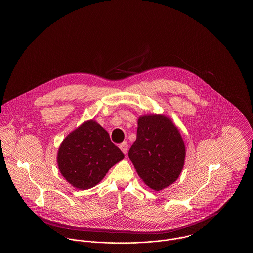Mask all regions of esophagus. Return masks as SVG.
<instances>
[{
    "label": "esophagus",
    "mask_w": 253,
    "mask_h": 253,
    "mask_svg": "<svg viewBox=\"0 0 253 253\" xmlns=\"http://www.w3.org/2000/svg\"><path fill=\"white\" fill-rule=\"evenodd\" d=\"M119 147H120V149L122 151V153H123V154H126V153H127V150H128V143H127L126 141H124V142L121 143V144L119 145Z\"/></svg>",
    "instance_id": "1"
}]
</instances>
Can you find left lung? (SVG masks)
<instances>
[{"instance_id":"obj_1","label":"left lung","mask_w":253,"mask_h":253,"mask_svg":"<svg viewBox=\"0 0 253 253\" xmlns=\"http://www.w3.org/2000/svg\"><path fill=\"white\" fill-rule=\"evenodd\" d=\"M128 155L139 177L158 192L178 178L186 149L170 119L163 115H145L137 121L136 140Z\"/></svg>"}]
</instances>
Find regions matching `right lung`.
Returning a JSON list of instances; mask_svg holds the SVG:
<instances>
[{"label": "right lung", "mask_w": 253, "mask_h": 253, "mask_svg": "<svg viewBox=\"0 0 253 253\" xmlns=\"http://www.w3.org/2000/svg\"><path fill=\"white\" fill-rule=\"evenodd\" d=\"M123 157L108 132L90 120L65 137L57 159L60 173L67 182L79 190H87L102 180L109 169Z\"/></svg>", "instance_id": "right-lung-1"}]
</instances>
